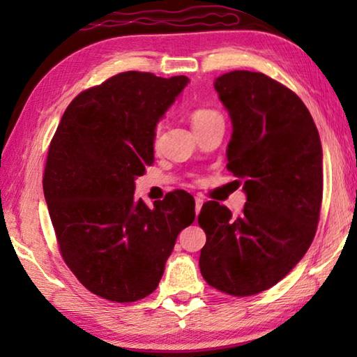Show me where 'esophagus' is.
Returning a JSON list of instances; mask_svg holds the SVG:
<instances>
[{"mask_svg": "<svg viewBox=\"0 0 357 357\" xmlns=\"http://www.w3.org/2000/svg\"><path fill=\"white\" fill-rule=\"evenodd\" d=\"M203 203H204V200H203V197H200V195H197L195 197V213H197V215L200 214V211H202V206H203Z\"/></svg>", "mask_w": 357, "mask_h": 357, "instance_id": "esophagus-1", "label": "esophagus"}]
</instances>
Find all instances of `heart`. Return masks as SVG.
<instances>
[{
  "mask_svg": "<svg viewBox=\"0 0 357 357\" xmlns=\"http://www.w3.org/2000/svg\"><path fill=\"white\" fill-rule=\"evenodd\" d=\"M215 116H219L213 110H206V108H198V110H195L192 113V124L193 126H198L202 123H206V121L213 119Z\"/></svg>",
  "mask_w": 357,
  "mask_h": 357,
  "instance_id": "heart-1",
  "label": "heart"
}]
</instances>
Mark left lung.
Returning <instances> with one entry per match:
<instances>
[{
    "label": "left lung",
    "mask_w": 357,
    "mask_h": 357,
    "mask_svg": "<svg viewBox=\"0 0 357 357\" xmlns=\"http://www.w3.org/2000/svg\"><path fill=\"white\" fill-rule=\"evenodd\" d=\"M231 119L227 168L244 179V211L203 204L200 271L211 287L252 296L280 282L317 233L323 200V148L298 96L261 72L231 70L214 80Z\"/></svg>",
    "instance_id": "left-lung-1"
}]
</instances>
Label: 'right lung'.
I'll return each instance as SVG.
<instances>
[{
    "label": "right lung",
    "instance_id": "1",
    "mask_svg": "<svg viewBox=\"0 0 357 357\" xmlns=\"http://www.w3.org/2000/svg\"><path fill=\"white\" fill-rule=\"evenodd\" d=\"M190 80L123 72L77 96L47 155L44 195L66 264L100 298L134 302L159 285L195 200L170 192L148 208L135 179L154 162L159 121Z\"/></svg>",
    "mask_w": 357,
    "mask_h": 357
}]
</instances>
